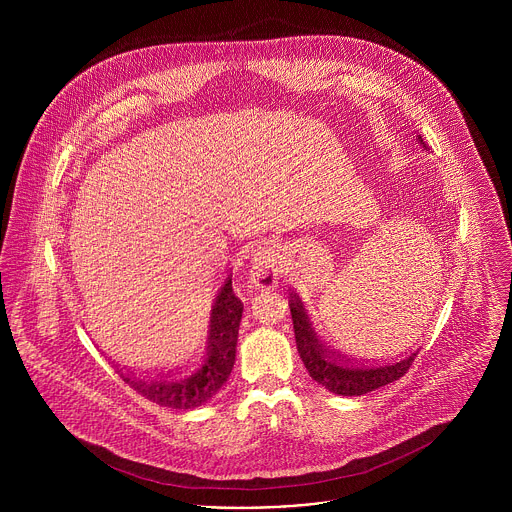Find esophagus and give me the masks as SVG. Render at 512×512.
Segmentation results:
<instances>
[{
	"label": "esophagus",
	"mask_w": 512,
	"mask_h": 512,
	"mask_svg": "<svg viewBox=\"0 0 512 512\" xmlns=\"http://www.w3.org/2000/svg\"><path fill=\"white\" fill-rule=\"evenodd\" d=\"M275 257L277 251L273 245L263 243L251 255V281L259 289L275 287L277 273H275Z\"/></svg>",
	"instance_id": "obj_1"
}]
</instances>
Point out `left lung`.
I'll use <instances>...</instances> for the list:
<instances>
[{
  "label": "left lung",
  "mask_w": 512,
  "mask_h": 512,
  "mask_svg": "<svg viewBox=\"0 0 512 512\" xmlns=\"http://www.w3.org/2000/svg\"><path fill=\"white\" fill-rule=\"evenodd\" d=\"M419 141H423L419 137ZM289 310L291 320H294L296 344L300 358L304 360L310 377L336 395H364L385 387L393 381H399L411 367L419 350L405 352L389 362L377 360H352L342 354H336L316 332L310 316L294 291L289 294Z\"/></svg>",
  "instance_id": "left-lung-1"
}]
</instances>
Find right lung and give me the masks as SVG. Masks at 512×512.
<instances>
[{"mask_svg": "<svg viewBox=\"0 0 512 512\" xmlns=\"http://www.w3.org/2000/svg\"><path fill=\"white\" fill-rule=\"evenodd\" d=\"M243 302L233 279L218 285L208 308L206 328L196 350L180 364L154 371L117 369V375L148 401L170 409H192L210 401L227 383L237 354Z\"/></svg>", "mask_w": 512, "mask_h": 512, "instance_id": "add662e5", "label": "right lung"}]
</instances>
